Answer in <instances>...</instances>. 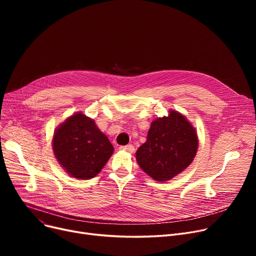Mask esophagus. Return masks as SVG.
<instances>
[{
  "mask_svg": "<svg viewBox=\"0 0 256 256\" xmlns=\"http://www.w3.org/2000/svg\"><path fill=\"white\" fill-rule=\"evenodd\" d=\"M120 150H124V152H128L130 154H132L134 152H135V146L132 145V144H128V145H126V146H121Z\"/></svg>",
  "mask_w": 256,
  "mask_h": 256,
  "instance_id": "1",
  "label": "esophagus"
}]
</instances>
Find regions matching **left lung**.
Returning <instances> with one entry per match:
<instances>
[{"mask_svg": "<svg viewBox=\"0 0 256 256\" xmlns=\"http://www.w3.org/2000/svg\"><path fill=\"white\" fill-rule=\"evenodd\" d=\"M197 148L195 128L182 114L171 111L167 117L152 121L147 140L138 148L136 158L150 178L166 182L193 162Z\"/></svg>", "mask_w": 256, "mask_h": 256, "instance_id": "8db88e82", "label": "left lung"}]
</instances>
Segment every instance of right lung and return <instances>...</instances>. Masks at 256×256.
Listing matches in <instances>:
<instances>
[{"mask_svg": "<svg viewBox=\"0 0 256 256\" xmlns=\"http://www.w3.org/2000/svg\"><path fill=\"white\" fill-rule=\"evenodd\" d=\"M52 150L62 167L72 176L90 180L104 168L114 148L94 121L78 113L57 128Z\"/></svg>", "mask_w": 256, "mask_h": 256, "instance_id": "obj_1", "label": "right lung"}]
</instances>
